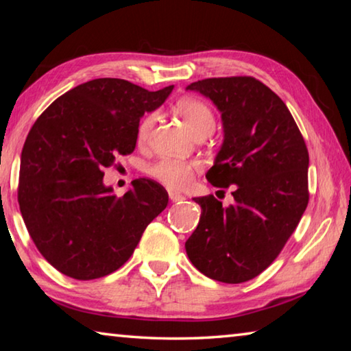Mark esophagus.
Returning a JSON list of instances; mask_svg holds the SVG:
<instances>
[{
    "instance_id": "34e87169",
    "label": "esophagus",
    "mask_w": 351,
    "mask_h": 351,
    "mask_svg": "<svg viewBox=\"0 0 351 351\" xmlns=\"http://www.w3.org/2000/svg\"><path fill=\"white\" fill-rule=\"evenodd\" d=\"M169 197H170V199H171V201H173V203H180V201L186 199V197H184V195L178 193V192H173V190H170V192H169Z\"/></svg>"
}]
</instances>
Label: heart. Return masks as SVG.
<instances>
[{
	"mask_svg": "<svg viewBox=\"0 0 351 351\" xmlns=\"http://www.w3.org/2000/svg\"><path fill=\"white\" fill-rule=\"evenodd\" d=\"M176 111L187 122V125L195 134L212 133L215 128V114L209 105L199 99L186 97L176 102ZM156 121V112H148L141 119L138 125V139L144 142ZM199 164L197 161H186L178 158H162L150 165V175L164 186L170 189H184L193 180L195 171Z\"/></svg>",
	"mask_w": 351,
	"mask_h": 351,
	"instance_id": "1",
	"label": "heart"
}]
</instances>
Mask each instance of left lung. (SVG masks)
<instances>
[{
  "instance_id": "1",
  "label": "left lung",
  "mask_w": 351,
  "mask_h": 351,
  "mask_svg": "<svg viewBox=\"0 0 351 351\" xmlns=\"http://www.w3.org/2000/svg\"><path fill=\"white\" fill-rule=\"evenodd\" d=\"M187 90L221 112L224 141L207 181L235 190L228 207L213 195L193 198L201 217L186 252L213 280L247 282L277 258L308 206L304 136L283 100L254 77L204 79Z\"/></svg>"
}]
</instances>
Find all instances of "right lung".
<instances>
[{
  "mask_svg": "<svg viewBox=\"0 0 351 351\" xmlns=\"http://www.w3.org/2000/svg\"><path fill=\"white\" fill-rule=\"evenodd\" d=\"M171 90L94 79L64 93L35 121L21 152L19 203L35 246L62 274L93 280L114 272L167 207L165 189L147 178L117 198L104 184V169L133 153L141 117Z\"/></svg>",
  "mask_w": 351,
  "mask_h": 351,
  "instance_id": "obj_1",
  "label": "right lung"
}]
</instances>
